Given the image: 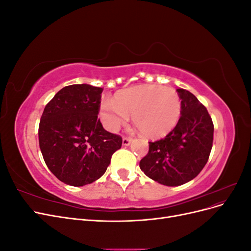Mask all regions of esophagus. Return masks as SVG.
Instances as JSON below:
<instances>
[{
	"instance_id": "obj_1",
	"label": "esophagus",
	"mask_w": 251,
	"mask_h": 251,
	"mask_svg": "<svg viewBox=\"0 0 251 251\" xmlns=\"http://www.w3.org/2000/svg\"><path fill=\"white\" fill-rule=\"evenodd\" d=\"M131 142H132V139H130V138H126V137L123 138V146H125V147L130 146Z\"/></svg>"
}]
</instances>
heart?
<instances>
[{"instance_id":"heart-1","label":"heart","mask_w":251,"mask_h":251,"mask_svg":"<svg viewBox=\"0 0 251 251\" xmlns=\"http://www.w3.org/2000/svg\"><path fill=\"white\" fill-rule=\"evenodd\" d=\"M128 114L144 136L163 137L180 118V97L173 88L144 83L120 90L112 100L100 103V117L110 132H116L125 125Z\"/></svg>"}]
</instances>
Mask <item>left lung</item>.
<instances>
[{
  "instance_id": "1",
  "label": "left lung",
  "mask_w": 251,
  "mask_h": 251,
  "mask_svg": "<svg viewBox=\"0 0 251 251\" xmlns=\"http://www.w3.org/2000/svg\"><path fill=\"white\" fill-rule=\"evenodd\" d=\"M181 117L165 138L149 142V153L140 170L166 186L187 183L206 164L214 140V125L206 108L193 93L178 89Z\"/></svg>"
}]
</instances>
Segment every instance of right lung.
I'll return each instance as SVG.
<instances>
[{"label": "right lung", "instance_id": "right-lung-1", "mask_svg": "<svg viewBox=\"0 0 251 251\" xmlns=\"http://www.w3.org/2000/svg\"><path fill=\"white\" fill-rule=\"evenodd\" d=\"M101 92L88 83L67 86L44 109L39 126L42 155L51 173L68 185L100 179L123 144L97 118Z\"/></svg>", "mask_w": 251, "mask_h": 251}]
</instances>
